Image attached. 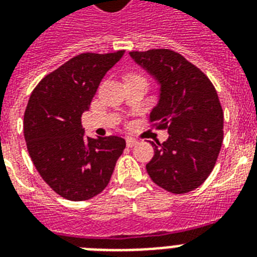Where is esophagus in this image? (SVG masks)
I'll return each instance as SVG.
<instances>
[{
	"label": "esophagus",
	"mask_w": 257,
	"mask_h": 257,
	"mask_svg": "<svg viewBox=\"0 0 257 257\" xmlns=\"http://www.w3.org/2000/svg\"><path fill=\"white\" fill-rule=\"evenodd\" d=\"M136 144H139V141L132 139V137H128V139H126V145H128L129 148H132V147H135Z\"/></svg>",
	"instance_id": "1"
}]
</instances>
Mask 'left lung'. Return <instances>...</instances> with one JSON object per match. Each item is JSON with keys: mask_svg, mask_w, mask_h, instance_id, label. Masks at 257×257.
<instances>
[{"mask_svg": "<svg viewBox=\"0 0 257 257\" xmlns=\"http://www.w3.org/2000/svg\"><path fill=\"white\" fill-rule=\"evenodd\" d=\"M159 85L151 122L168 129V139L151 143L155 156L147 172L172 193H187L207 180L223 144V109L205 74L177 52H129Z\"/></svg>", "mask_w": 257, "mask_h": 257, "instance_id": "1", "label": "left lung"}]
</instances>
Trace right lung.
Here are the masks:
<instances>
[{"instance_id": "1", "label": "right lung", "mask_w": 257, "mask_h": 257, "mask_svg": "<svg viewBox=\"0 0 257 257\" xmlns=\"http://www.w3.org/2000/svg\"><path fill=\"white\" fill-rule=\"evenodd\" d=\"M124 53L78 54L30 94L24 116L28 152L44 181L64 199L82 201L104 191L125 149L124 139H90L81 125L101 80Z\"/></svg>"}]
</instances>
